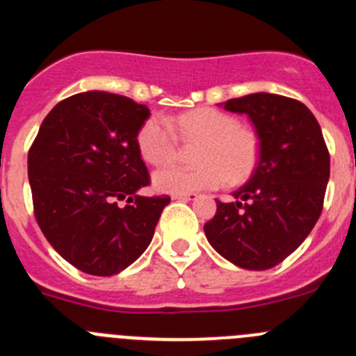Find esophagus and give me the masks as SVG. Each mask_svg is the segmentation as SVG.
<instances>
[{
	"label": "esophagus",
	"mask_w": 356,
	"mask_h": 356,
	"mask_svg": "<svg viewBox=\"0 0 356 356\" xmlns=\"http://www.w3.org/2000/svg\"><path fill=\"white\" fill-rule=\"evenodd\" d=\"M197 197L196 193H185V194H172V200H181V201H194Z\"/></svg>",
	"instance_id": "1"
}]
</instances>
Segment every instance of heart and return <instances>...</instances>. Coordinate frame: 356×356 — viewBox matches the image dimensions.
Listing matches in <instances>:
<instances>
[{"mask_svg":"<svg viewBox=\"0 0 356 356\" xmlns=\"http://www.w3.org/2000/svg\"><path fill=\"white\" fill-rule=\"evenodd\" d=\"M185 143H200L194 160L196 168H168L153 176L159 191L169 194L200 193L216 188L225 180L241 184L250 178L259 162V137L251 128L238 124L234 115L222 110H191L175 121ZM169 119L153 115L140 127L137 144L147 163L162 168L176 159L178 137Z\"/></svg>","mask_w":356,"mask_h":356,"instance_id":"heart-1","label":"heart"}]
</instances>
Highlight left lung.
<instances>
[{"label":"left lung","instance_id":"left-lung-1","mask_svg":"<svg viewBox=\"0 0 356 356\" xmlns=\"http://www.w3.org/2000/svg\"><path fill=\"white\" fill-rule=\"evenodd\" d=\"M225 110L246 114L260 140L259 163L235 201H217L205 225L210 246L235 266L266 271L312 232L323 212L330 153L319 122L292 97L257 92L228 99Z\"/></svg>","mask_w":356,"mask_h":356}]
</instances>
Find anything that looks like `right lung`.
Returning <instances> with one entry per match:
<instances>
[{"label":"right lung","mask_w":356,"mask_h":356,"mask_svg":"<svg viewBox=\"0 0 356 356\" xmlns=\"http://www.w3.org/2000/svg\"><path fill=\"white\" fill-rule=\"evenodd\" d=\"M149 108L89 90L46 115L28 151L33 212L62 259L94 276L127 269L149 246L169 196H139L149 185L137 134ZM127 199L128 206L118 201Z\"/></svg>","instance_id":"right-lung-1"}]
</instances>
